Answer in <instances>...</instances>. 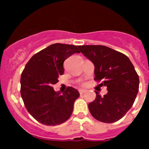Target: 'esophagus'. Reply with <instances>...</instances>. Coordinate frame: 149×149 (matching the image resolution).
<instances>
[{"label": "esophagus", "mask_w": 149, "mask_h": 149, "mask_svg": "<svg viewBox=\"0 0 149 149\" xmlns=\"http://www.w3.org/2000/svg\"><path fill=\"white\" fill-rule=\"evenodd\" d=\"M79 94H80V95H82V94L85 93V92H86V90H85V89H79Z\"/></svg>", "instance_id": "esophagus-1"}]
</instances>
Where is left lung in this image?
Listing matches in <instances>:
<instances>
[{
    "mask_svg": "<svg viewBox=\"0 0 149 149\" xmlns=\"http://www.w3.org/2000/svg\"><path fill=\"white\" fill-rule=\"evenodd\" d=\"M80 51L95 65V80L107 93L88 104L94 118L103 123L119 120L130 109L139 92V79L127 56L104 45H82Z\"/></svg>",
    "mask_w": 149,
    "mask_h": 149,
    "instance_id": "1",
    "label": "left lung"
}]
</instances>
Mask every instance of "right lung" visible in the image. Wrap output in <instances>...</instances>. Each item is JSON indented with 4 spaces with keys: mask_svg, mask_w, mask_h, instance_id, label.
<instances>
[{
    "mask_svg": "<svg viewBox=\"0 0 149 149\" xmlns=\"http://www.w3.org/2000/svg\"><path fill=\"white\" fill-rule=\"evenodd\" d=\"M75 53L79 46L53 44L32 56L21 74L20 93L29 113L39 123L56 126L64 123L72 113L79 93L67 87L62 95L52 86L64 72L63 62Z\"/></svg>",
    "mask_w": 149,
    "mask_h": 149,
    "instance_id": "right-lung-1",
    "label": "right lung"
}]
</instances>
